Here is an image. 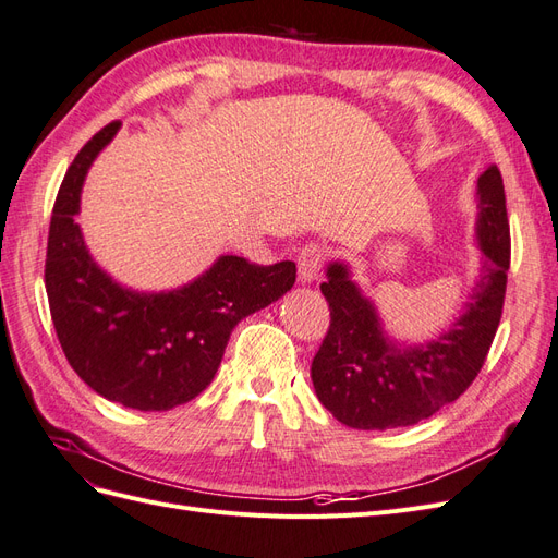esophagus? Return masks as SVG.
<instances>
[{"mask_svg":"<svg viewBox=\"0 0 558 558\" xmlns=\"http://www.w3.org/2000/svg\"><path fill=\"white\" fill-rule=\"evenodd\" d=\"M324 258H326V251L320 248L318 244L302 246L300 253H298V281L300 283H312L320 272Z\"/></svg>","mask_w":558,"mask_h":558,"instance_id":"esophagus-1","label":"esophagus"}]
</instances>
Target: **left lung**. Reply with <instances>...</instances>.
Returning <instances> with one entry per match:
<instances>
[{"label": "left lung", "mask_w": 558, "mask_h": 558, "mask_svg": "<svg viewBox=\"0 0 558 558\" xmlns=\"http://www.w3.org/2000/svg\"><path fill=\"white\" fill-rule=\"evenodd\" d=\"M480 275L461 316L424 344L388 337L375 302L340 260L320 283L330 328L312 361L320 404L349 428L386 430L414 426L453 402L482 369L492 347L510 269V226L498 167L477 179Z\"/></svg>", "instance_id": "obj_1"}]
</instances>
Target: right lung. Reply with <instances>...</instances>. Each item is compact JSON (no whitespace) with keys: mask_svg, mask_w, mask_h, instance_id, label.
I'll list each match as a JSON object with an SVG mask.
<instances>
[{"mask_svg":"<svg viewBox=\"0 0 558 558\" xmlns=\"http://www.w3.org/2000/svg\"><path fill=\"white\" fill-rule=\"evenodd\" d=\"M121 130L109 123L78 150L56 197L46 251V293L58 340L95 393L140 412L199 396L221 365L232 328L295 283V263L253 265L221 256L172 291H132L99 267L76 214L95 158Z\"/></svg>","mask_w":558,"mask_h":558,"instance_id":"right-lung-1","label":"right lung"}]
</instances>
